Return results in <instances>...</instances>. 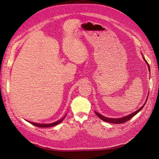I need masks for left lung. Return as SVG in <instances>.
<instances>
[{
  "label": "left lung",
  "instance_id": "obj_1",
  "mask_svg": "<svg viewBox=\"0 0 159 159\" xmlns=\"http://www.w3.org/2000/svg\"><path fill=\"white\" fill-rule=\"evenodd\" d=\"M143 59H144V61H145V62L147 63V65H148V68H149V70L150 71V67H149V64H148V62H147V61H146V60L145 59L144 57H143ZM148 98H147V99H146L145 102H147ZM145 103L140 107V108L138 109L137 111H134V113H132L130 114V115H129V116H125V117H120V118H116V119H115V118H109V117H104V116H103L102 115H101V114H100V113H97V112H96V111H95V113H96V115H97L100 119L104 120V121H106V122H107V123H110L120 124V123H125V122H126V121H128L129 120H130L131 118H132L135 115H136V114H137L139 111H141V110L143 109V106H145Z\"/></svg>",
  "mask_w": 159,
  "mask_h": 159
}]
</instances>
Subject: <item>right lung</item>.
Returning a JSON list of instances; mask_svg holds the SVG:
<instances>
[{
	"mask_svg": "<svg viewBox=\"0 0 159 159\" xmlns=\"http://www.w3.org/2000/svg\"><path fill=\"white\" fill-rule=\"evenodd\" d=\"M66 116V115H65L64 117H63L61 119H60V120H57V121H56V122H54V123H49V124H41V123H36L30 122V121H28V122H29V123H31L32 125H33L36 126H38V127H42V128L51 127V126H55V125H57L59 124L60 123H61V122L62 121V120H64V119L65 118Z\"/></svg>",
	"mask_w": 159,
	"mask_h": 159,
	"instance_id": "right-lung-1",
	"label": "right lung"
}]
</instances>
